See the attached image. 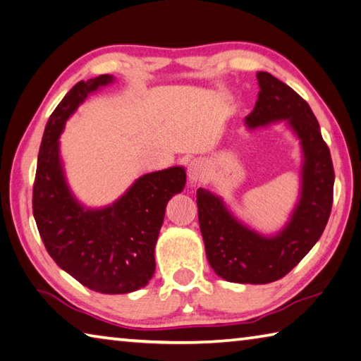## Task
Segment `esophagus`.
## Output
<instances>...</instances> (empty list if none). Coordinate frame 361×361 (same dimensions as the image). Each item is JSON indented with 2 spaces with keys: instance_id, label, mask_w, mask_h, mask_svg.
Returning a JSON list of instances; mask_svg holds the SVG:
<instances>
[{
  "instance_id": "1",
  "label": "esophagus",
  "mask_w": 361,
  "mask_h": 361,
  "mask_svg": "<svg viewBox=\"0 0 361 361\" xmlns=\"http://www.w3.org/2000/svg\"><path fill=\"white\" fill-rule=\"evenodd\" d=\"M188 176L191 185H199L207 176V167L200 159H194L188 166Z\"/></svg>"
}]
</instances>
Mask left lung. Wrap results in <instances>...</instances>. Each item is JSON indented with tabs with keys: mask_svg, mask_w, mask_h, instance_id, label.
Masks as SVG:
<instances>
[{
	"mask_svg": "<svg viewBox=\"0 0 361 361\" xmlns=\"http://www.w3.org/2000/svg\"><path fill=\"white\" fill-rule=\"evenodd\" d=\"M259 96L246 116L247 129L284 121L300 140V192L289 221L265 235L235 216L222 197L197 189L199 224L207 259L228 283L268 284L284 278L317 243L329 222L335 170L317 118L289 85L268 72H257Z\"/></svg>",
	"mask_w": 361,
	"mask_h": 361,
	"instance_id": "1",
	"label": "left lung"
}]
</instances>
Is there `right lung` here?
<instances>
[{
  "label": "right lung",
  "instance_id": "add662e5",
  "mask_svg": "<svg viewBox=\"0 0 361 361\" xmlns=\"http://www.w3.org/2000/svg\"><path fill=\"white\" fill-rule=\"evenodd\" d=\"M115 77L78 82L50 115L37 156L32 214L44 246L56 265L88 289L129 293L153 278L154 246L169 200L186 185L185 167L145 173L114 203L85 207L72 194L60 153L64 124L78 106Z\"/></svg>",
  "mask_w": 361,
  "mask_h": 361
}]
</instances>
